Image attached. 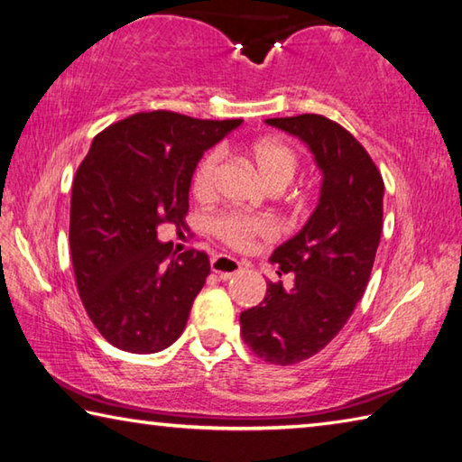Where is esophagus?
<instances>
[{"mask_svg":"<svg viewBox=\"0 0 462 462\" xmlns=\"http://www.w3.org/2000/svg\"><path fill=\"white\" fill-rule=\"evenodd\" d=\"M211 271L219 279L227 281L233 275H237V273L241 271V263L237 259L229 257V255H217V257H213V261H211Z\"/></svg>","mask_w":462,"mask_h":462,"instance_id":"obj_1","label":"esophagus"}]
</instances>
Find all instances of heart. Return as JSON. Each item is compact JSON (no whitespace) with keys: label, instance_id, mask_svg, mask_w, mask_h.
<instances>
[{"label":"heart","instance_id":"obj_1","mask_svg":"<svg viewBox=\"0 0 462 462\" xmlns=\"http://www.w3.org/2000/svg\"><path fill=\"white\" fill-rule=\"evenodd\" d=\"M251 159L255 163L257 171L265 179V183L271 187H285L293 181L297 173L299 159L297 153L283 141L277 139H261L251 145ZM223 165V152L221 149H211L209 153L201 157L197 163L191 187L197 197H211L217 189L219 173ZM213 233L229 245L233 249H245L259 237H273L275 235V223L267 217H255V215L243 213H221L211 223Z\"/></svg>","mask_w":462,"mask_h":462}]
</instances>
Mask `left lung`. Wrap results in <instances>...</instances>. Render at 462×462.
<instances>
[{
	"mask_svg": "<svg viewBox=\"0 0 462 462\" xmlns=\"http://www.w3.org/2000/svg\"><path fill=\"white\" fill-rule=\"evenodd\" d=\"M267 124L305 141L323 171L321 199L293 239L273 251L279 277L239 317L243 341L271 365H295L333 341L369 283L383 231L384 183L371 155L337 121L317 113Z\"/></svg>",
	"mask_w": 462,
	"mask_h": 462,
	"instance_id": "8db88e82",
	"label": "left lung"
}]
</instances>
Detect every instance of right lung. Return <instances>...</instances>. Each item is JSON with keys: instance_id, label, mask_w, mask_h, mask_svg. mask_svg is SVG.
Instances as JSON below:
<instances>
[{"instance_id": "add662e5", "label": "right lung", "mask_w": 462, "mask_h": 462, "mask_svg": "<svg viewBox=\"0 0 462 462\" xmlns=\"http://www.w3.org/2000/svg\"><path fill=\"white\" fill-rule=\"evenodd\" d=\"M241 119L141 111L96 135L73 177L69 249L81 303L121 351L167 349L183 333L209 255H175L157 227L185 229L189 187L205 149Z\"/></svg>"}]
</instances>
